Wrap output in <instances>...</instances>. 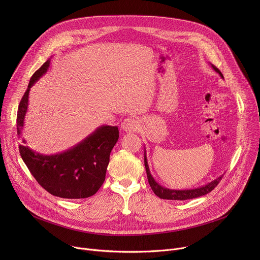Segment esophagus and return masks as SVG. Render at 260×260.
<instances>
[{"label": "esophagus", "mask_w": 260, "mask_h": 260, "mask_svg": "<svg viewBox=\"0 0 260 260\" xmlns=\"http://www.w3.org/2000/svg\"><path fill=\"white\" fill-rule=\"evenodd\" d=\"M139 126H140V123L138 121L137 118H134V117H127L124 119V121L122 122L121 124V127L124 132L126 133H133V132H136L139 129Z\"/></svg>", "instance_id": "obj_1"}]
</instances>
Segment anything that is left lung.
<instances>
[{"label": "left lung", "instance_id": "obj_1", "mask_svg": "<svg viewBox=\"0 0 260 260\" xmlns=\"http://www.w3.org/2000/svg\"><path fill=\"white\" fill-rule=\"evenodd\" d=\"M212 68L219 74V75L223 78V75L222 73L214 66L212 64ZM144 164H145V168H146V173H147V179L148 182L150 184V187L153 190V192L160 199L162 200H174V201H185V200H190V199H196L202 196H205L209 192H211L217 185L219 184V182L221 181L222 177L223 175L218 177L217 179H215L214 181L206 184L205 186L199 187V188H194V189H185V190H174V189H169L166 187H162L161 185H159L154 178L151 176L150 171H149V167H148V162H147V157H146V152L144 155Z\"/></svg>", "mask_w": 260, "mask_h": 260}]
</instances>
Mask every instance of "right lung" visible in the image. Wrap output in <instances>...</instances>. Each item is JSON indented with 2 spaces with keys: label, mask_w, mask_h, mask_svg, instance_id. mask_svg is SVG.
<instances>
[{
  "label": "right lung",
  "mask_w": 260,
  "mask_h": 260,
  "mask_svg": "<svg viewBox=\"0 0 260 260\" xmlns=\"http://www.w3.org/2000/svg\"><path fill=\"white\" fill-rule=\"evenodd\" d=\"M50 59L31 76L27 89L18 106L17 134H21L27 111L30 87L47 72ZM117 126L103 125L71 149L54 155L36 153L25 141L19 144V153L30 174L50 194L62 199H86L103 185L110 160V153L118 141Z\"/></svg>",
  "instance_id": "right-lung-1"
}]
</instances>
